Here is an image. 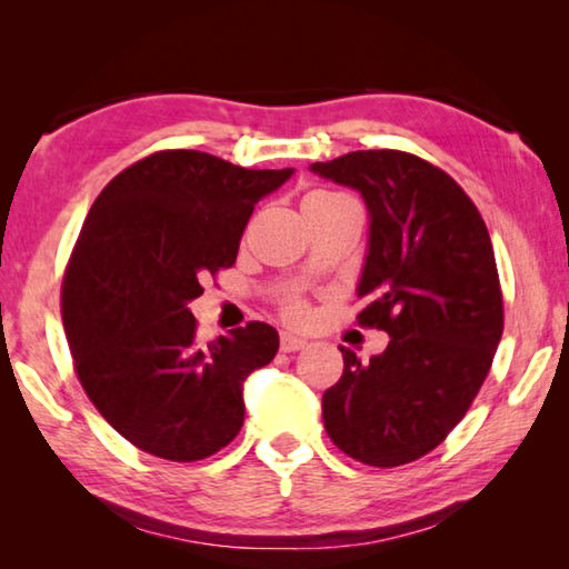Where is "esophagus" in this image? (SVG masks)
<instances>
[{
	"label": "esophagus",
	"instance_id": "1",
	"mask_svg": "<svg viewBox=\"0 0 569 569\" xmlns=\"http://www.w3.org/2000/svg\"><path fill=\"white\" fill-rule=\"evenodd\" d=\"M301 349H306L303 339H298V336H293V333H281V351L283 353H296Z\"/></svg>",
	"mask_w": 569,
	"mask_h": 569
}]
</instances>
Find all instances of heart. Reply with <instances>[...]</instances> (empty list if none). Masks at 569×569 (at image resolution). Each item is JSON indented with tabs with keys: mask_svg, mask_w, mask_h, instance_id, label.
<instances>
[{
	"mask_svg": "<svg viewBox=\"0 0 569 569\" xmlns=\"http://www.w3.org/2000/svg\"><path fill=\"white\" fill-rule=\"evenodd\" d=\"M311 196H336L333 190H313ZM286 316L291 321H303L306 319V306L301 301H291L286 306Z\"/></svg>",
	"mask_w": 569,
	"mask_h": 569,
	"instance_id": "1",
	"label": "heart"
}]
</instances>
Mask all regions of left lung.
<instances>
[{
	"instance_id": "1",
	"label": "left lung",
	"mask_w": 569,
	"mask_h": 569,
	"mask_svg": "<svg viewBox=\"0 0 569 569\" xmlns=\"http://www.w3.org/2000/svg\"><path fill=\"white\" fill-rule=\"evenodd\" d=\"M311 170L366 200L356 321L391 336L369 363L341 346L343 377L323 393V427L356 461L409 465L465 419L492 369L505 331L492 238L457 180L411 152L356 150Z\"/></svg>"
}]
</instances>
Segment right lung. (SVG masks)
I'll return each mask as SVG.
<instances>
[{
	"instance_id": "obj_1",
	"label": "right lung",
	"mask_w": 569,
	"mask_h": 569,
	"mask_svg": "<svg viewBox=\"0 0 569 569\" xmlns=\"http://www.w3.org/2000/svg\"><path fill=\"white\" fill-rule=\"evenodd\" d=\"M200 150H160L94 200L62 278L74 373L104 421L152 457L198 461L243 427V381L278 331L250 321L200 341L188 303L236 263L258 200L291 178Z\"/></svg>"
}]
</instances>
